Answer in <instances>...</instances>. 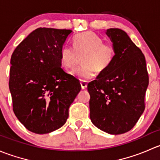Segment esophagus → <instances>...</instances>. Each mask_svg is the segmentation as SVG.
<instances>
[{
    "label": "esophagus",
    "instance_id": "esophagus-1",
    "mask_svg": "<svg viewBox=\"0 0 160 160\" xmlns=\"http://www.w3.org/2000/svg\"><path fill=\"white\" fill-rule=\"evenodd\" d=\"M80 85H81V88L83 90H85L87 88H88V83L85 81H81L80 82Z\"/></svg>",
    "mask_w": 160,
    "mask_h": 160
}]
</instances>
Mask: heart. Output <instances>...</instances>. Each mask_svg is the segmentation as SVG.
<instances>
[{
    "label": "heart",
    "mask_w": 160,
    "mask_h": 160,
    "mask_svg": "<svg viewBox=\"0 0 160 160\" xmlns=\"http://www.w3.org/2000/svg\"><path fill=\"white\" fill-rule=\"evenodd\" d=\"M74 48L63 46L59 52V59L65 68L72 69L77 63L78 56L82 58L83 65L74 69L70 74L82 80H87L95 75V71H104L115 57V49L111 44L104 43L97 34L86 32L73 38Z\"/></svg>",
    "instance_id": "b5f03b06"
}]
</instances>
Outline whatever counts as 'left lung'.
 <instances>
[{
    "mask_svg": "<svg viewBox=\"0 0 160 160\" xmlns=\"http://www.w3.org/2000/svg\"><path fill=\"white\" fill-rule=\"evenodd\" d=\"M106 35L115 49L108 67L90 82V118L111 135L128 132L145 110L149 75L145 56L125 31L109 28Z\"/></svg>",
    "mask_w": 160,
    "mask_h": 160,
    "instance_id": "obj_1",
    "label": "left lung"
}]
</instances>
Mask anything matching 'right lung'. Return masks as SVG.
<instances>
[{"instance_id": "add662e5", "label": "right lung", "mask_w": 160, "mask_h": 160, "mask_svg": "<svg viewBox=\"0 0 160 160\" xmlns=\"http://www.w3.org/2000/svg\"><path fill=\"white\" fill-rule=\"evenodd\" d=\"M72 30L38 28L16 47L11 58L9 89L13 111L30 132L59 129L81 90L80 81L64 72L59 52Z\"/></svg>"}]
</instances>
